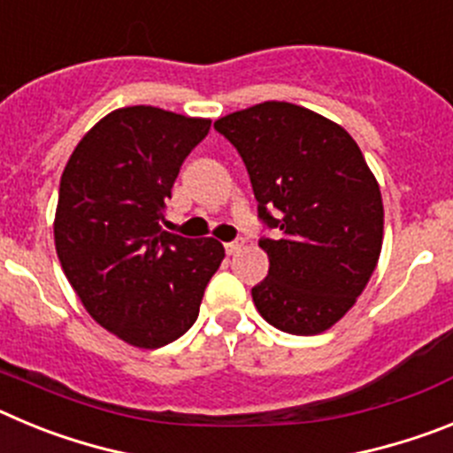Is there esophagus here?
<instances>
[{
  "mask_svg": "<svg viewBox=\"0 0 453 453\" xmlns=\"http://www.w3.org/2000/svg\"><path fill=\"white\" fill-rule=\"evenodd\" d=\"M242 247H245V242H242V240H235V242H226L224 250H226V254L229 256H238L240 251H242Z\"/></svg>",
  "mask_w": 453,
  "mask_h": 453,
  "instance_id": "esophagus-1",
  "label": "esophagus"
}]
</instances>
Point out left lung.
<instances>
[{"instance_id":"8db88e82","label":"left lung","mask_w":453,"mask_h":453,"mask_svg":"<svg viewBox=\"0 0 453 453\" xmlns=\"http://www.w3.org/2000/svg\"><path fill=\"white\" fill-rule=\"evenodd\" d=\"M215 129L242 156L258 215L276 229L258 242L270 258L265 281L251 288L258 313L292 335L331 329L365 290L383 245L381 190L361 147L288 102L235 111Z\"/></svg>"}]
</instances>
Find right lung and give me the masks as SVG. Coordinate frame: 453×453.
Segmentation results:
<instances>
[{"instance_id": "1", "label": "right lung", "mask_w": 453, "mask_h": 453, "mask_svg": "<svg viewBox=\"0 0 453 453\" xmlns=\"http://www.w3.org/2000/svg\"><path fill=\"white\" fill-rule=\"evenodd\" d=\"M211 119L124 106L81 138L61 177L56 254L90 318L140 349L181 338L224 247L161 229L165 199Z\"/></svg>"}]
</instances>
